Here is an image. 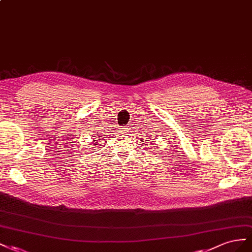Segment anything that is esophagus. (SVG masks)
Here are the masks:
<instances>
[{
  "label": "esophagus",
  "mask_w": 252,
  "mask_h": 252,
  "mask_svg": "<svg viewBox=\"0 0 252 252\" xmlns=\"http://www.w3.org/2000/svg\"><path fill=\"white\" fill-rule=\"evenodd\" d=\"M121 132H122V134H127L128 132H130V127H128V126L121 127Z\"/></svg>",
  "instance_id": "obj_1"
}]
</instances>
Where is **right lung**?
<instances>
[{
	"mask_svg": "<svg viewBox=\"0 0 252 252\" xmlns=\"http://www.w3.org/2000/svg\"><path fill=\"white\" fill-rule=\"evenodd\" d=\"M99 137H100V136H99Z\"/></svg>",
	"mask_w": 252,
	"mask_h": 252,
	"instance_id": "add662e5",
	"label": "right lung"
}]
</instances>
